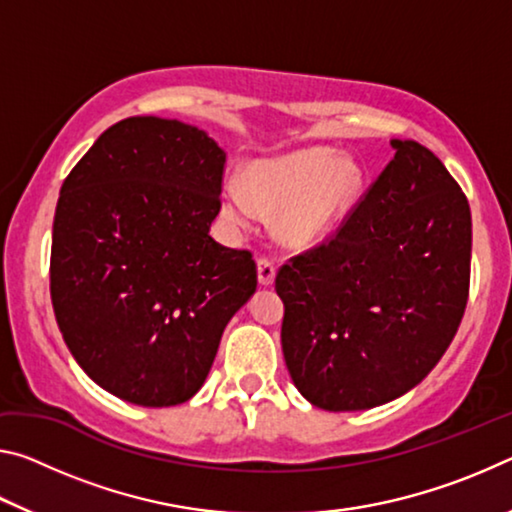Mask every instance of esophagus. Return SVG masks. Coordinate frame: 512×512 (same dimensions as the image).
Returning <instances> with one entry per match:
<instances>
[{
  "mask_svg": "<svg viewBox=\"0 0 512 512\" xmlns=\"http://www.w3.org/2000/svg\"><path fill=\"white\" fill-rule=\"evenodd\" d=\"M257 280L262 287H271L273 280H275V266L271 259H257Z\"/></svg>",
  "mask_w": 512,
  "mask_h": 512,
  "instance_id": "1",
  "label": "esophagus"
}]
</instances>
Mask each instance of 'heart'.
<instances>
[{"mask_svg": "<svg viewBox=\"0 0 512 512\" xmlns=\"http://www.w3.org/2000/svg\"><path fill=\"white\" fill-rule=\"evenodd\" d=\"M366 169L354 155L311 146L277 158L248 162L241 185L221 194V216L232 230H246L257 214H273L280 244L307 250L334 235L366 189Z\"/></svg>", "mask_w": 512, "mask_h": 512, "instance_id": "heart-1", "label": "heart"}]
</instances>
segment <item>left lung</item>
Returning <instances> with one entry per match:
<instances>
[{"label":"left lung","instance_id":"obj_1","mask_svg":"<svg viewBox=\"0 0 512 512\" xmlns=\"http://www.w3.org/2000/svg\"><path fill=\"white\" fill-rule=\"evenodd\" d=\"M391 146L395 158L341 230L275 277L289 375L325 411L409 393L449 348L467 305V198L427 146Z\"/></svg>","mask_w":512,"mask_h":512}]
</instances>
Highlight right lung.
Listing matches in <instances>:
<instances>
[{"label": "right lung", "instance_id": "add662e5", "mask_svg": "<svg viewBox=\"0 0 512 512\" xmlns=\"http://www.w3.org/2000/svg\"><path fill=\"white\" fill-rule=\"evenodd\" d=\"M223 164L201 128L128 117L60 187L54 314L85 375L119 400L160 409L194 397L257 289L248 250L210 237Z\"/></svg>", "mask_w": 512, "mask_h": 512}]
</instances>
